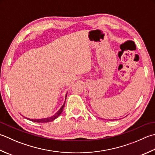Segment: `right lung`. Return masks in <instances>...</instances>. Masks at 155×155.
I'll return each mask as SVG.
<instances>
[{
	"label": "right lung",
	"instance_id": "1",
	"mask_svg": "<svg viewBox=\"0 0 155 155\" xmlns=\"http://www.w3.org/2000/svg\"><path fill=\"white\" fill-rule=\"evenodd\" d=\"M66 96H67V94H66V97H65V101H66ZM64 104H65V102L64 103L63 105L61 107V108L60 109V110L58 111L54 115V116L49 117H45V118H42V119H29V118H27V119H28L29 120L32 121V122H39V123H45V122H51V121L54 120L55 119L58 117L60 114H62V112L63 111V109L64 107Z\"/></svg>",
	"mask_w": 155,
	"mask_h": 155
}]
</instances>
